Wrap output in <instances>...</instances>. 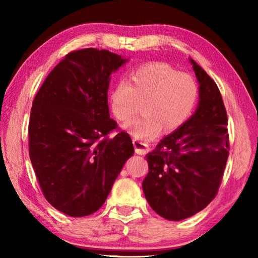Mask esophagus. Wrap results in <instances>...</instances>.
<instances>
[{"label":"esophagus","mask_w":258,"mask_h":258,"mask_svg":"<svg viewBox=\"0 0 258 258\" xmlns=\"http://www.w3.org/2000/svg\"><path fill=\"white\" fill-rule=\"evenodd\" d=\"M133 146L135 148V152H137L138 155H146L148 150H149L148 143L139 141V140H133Z\"/></svg>","instance_id":"obj_1"}]
</instances>
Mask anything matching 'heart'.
<instances>
[{
    "label": "heart",
    "instance_id": "heart-1",
    "mask_svg": "<svg viewBox=\"0 0 258 258\" xmlns=\"http://www.w3.org/2000/svg\"><path fill=\"white\" fill-rule=\"evenodd\" d=\"M199 98L197 81L171 64L151 62L131 74L128 83L119 82L109 92L112 116L127 121L139 111L143 115L124 127L134 138L154 139L159 132L171 134L190 118Z\"/></svg>",
    "mask_w": 258,
    "mask_h": 258
}]
</instances>
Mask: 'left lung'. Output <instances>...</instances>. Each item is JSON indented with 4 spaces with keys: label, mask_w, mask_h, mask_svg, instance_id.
Masks as SVG:
<instances>
[{
    "label": "left lung",
    "mask_w": 258,
    "mask_h": 258,
    "mask_svg": "<svg viewBox=\"0 0 258 258\" xmlns=\"http://www.w3.org/2000/svg\"><path fill=\"white\" fill-rule=\"evenodd\" d=\"M190 61L199 83L198 108L147 155L149 173L142 182L151 208L169 221L195 215L215 198L230 149L220 90L195 60Z\"/></svg>",
    "instance_id": "8db88e82"
}]
</instances>
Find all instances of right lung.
Returning a JSON list of instances; mask_svg holds the SVG:
<instances>
[{
    "label": "right lung",
    "instance_id": "right-lung-1",
    "mask_svg": "<svg viewBox=\"0 0 258 258\" xmlns=\"http://www.w3.org/2000/svg\"><path fill=\"white\" fill-rule=\"evenodd\" d=\"M93 47L72 51L43 82L28 125L29 157L45 199L68 216L82 217L106 202L134 154L130 135L109 116L110 74L126 62Z\"/></svg>",
    "mask_w": 258,
    "mask_h": 258
}]
</instances>
